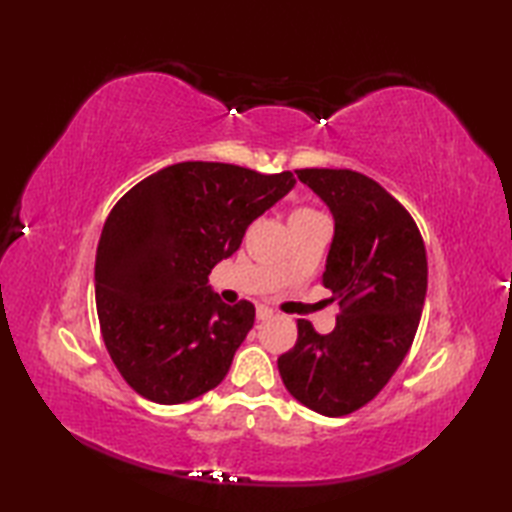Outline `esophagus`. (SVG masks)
I'll return each instance as SVG.
<instances>
[{
  "instance_id": "34e87169",
  "label": "esophagus",
  "mask_w": 512,
  "mask_h": 512,
  "mask_svg": "<svg viewBox=\"0 0 512 512\" xmlns=\"http://www.w3.org/2000/svg\"><path fill=\"white\" fill-rule=\"evenodd\" d=\"M273 310H270L268 306H257V321H266V319H270L273 317Z\"/></svg>"
}]
</instances>
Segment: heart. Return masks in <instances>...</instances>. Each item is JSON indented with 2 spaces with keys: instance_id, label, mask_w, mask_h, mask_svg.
<instances>
[{
  "instance_id": "b5f03b06",
  "label": "heart",
  "mask_w": 512,
  "mask_h": 512,
  "mask_svg": "<svg viewBox=\"0 0 512 512\" xmlns=\"http://www.w3.org/2000/svg\"><path fill=\"white\" fill-rule=\"evenodd\" d=\"M321 213L317 211V209H312V206H297L295 211L290 213V226H295V224H306V222H314V220H321ZM286 264L288 262H281V264H277V270L279 273H284L286 270Z\"/></svg>"
}]
</instances>
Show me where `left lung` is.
<instances>
[{
  "label": "left lung",
  "mask_w": 512,
  "mask_h": 512,
  "mask_svg": "<svg viewBox=\"0 0 512 512\" xmlns=\"http://www.w3.org/2000/svg\"><path fill=\"white\" fill-rule=\"evenodd\" d=\"M295 173L334 215L321 281L341 312L330 334L299 319L277 367L301 405L339 418L367 405L407 356L427 295V250L409 211L376 180L352 169Z\"/></svg>",
  "instance_id": "1"
}]
</instances>
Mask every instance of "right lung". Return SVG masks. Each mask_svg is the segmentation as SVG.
I'll return each mask as SVG.
<instances>
[{
	"mask_svg": "<svg viewBox=\"0 0 512 512\" xmlns=\"http://www.w3.org/2000/svg\"><path fill=\"white\" fill-rule=\"evenodd\" d=\"M295 182L290 171L178 162L114 204L96 248V312L107 352L136 394L180 405L222 383L255 306H226L209 273Z\"/></svg>",
	"mask_w": 512,
	"mask_h": 512,
	"instance_id": "right-lung-1",
	"label": "right lung"
}]
</instances>
